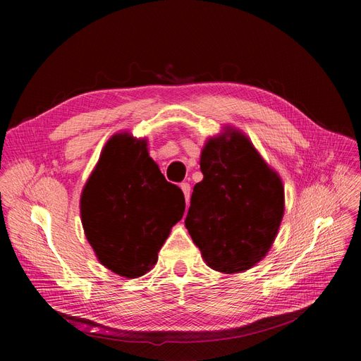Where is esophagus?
I'll return each instance as SVG.
<instances>
[{
	"instance_id": "34e87169",
	"label": "esophagus",
	"mask_w": 361,
	"mask_h": 361,
	"mask_svg": "<svg viewBox=\"0 0 361 361\" xmlns=\"http://www.w3.org/2000/svg\"><path fill=\"white\" fill-rule=\"evenodd\" d=\"M180 190H182V192H183V195H185V200H187V204H188L190 195H191V187H190V183H180Z\"/></svg>"
}]
</instances>
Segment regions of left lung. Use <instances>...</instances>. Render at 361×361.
Wrapping results in <instances>:
<instances>
[{"mask_svg": "<svg viewBox=\"0 0 361 361\" xmlns=\"http://www.w3.org/2000/svg\"><path fill=\"white\" fill-rule=\"evenodd\" d=\"M185 226L206 265L238 274L267 256L285 214L280 174L231 125L206 140Z\"/></svg>", "mask_w": 361, "mask_h": 361, "instance_id": "obj_1", "label": "left lung"}]
</instances>
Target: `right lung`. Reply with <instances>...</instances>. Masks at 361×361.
I'll return each instance as SVG.
<instances>
[{"instance_id": "add662e5", "label": "right lung", "mask_w": 361, "mask_h": 361, "mask_svg": "<svg viewBox=\"0 0 361 361\" xmlns=\"http://www.w3.org/2000/svg\"><path fill=\"white\" fill-rule=\"evenodd\" d=\"M81 223L97 260L125 279L149 272L182 220L185 197L149 157L147 140L114 134L87 179L80 200Z\"/></svg>"}]
</instances>
